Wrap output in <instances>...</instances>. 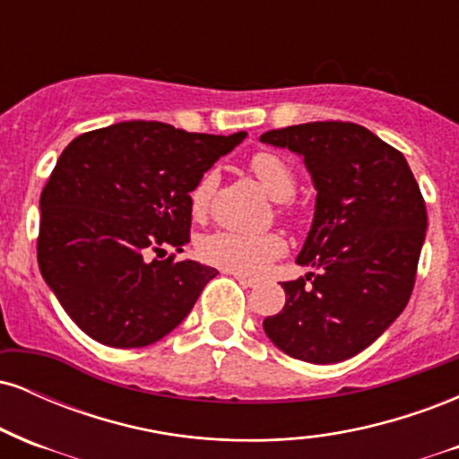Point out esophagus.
Instances as JSON below:
<instances>
[{
  "instance_id": "esophagus-1",
  "label": "esophagus",
  "mask_w": 459,
  "mask_h": 459,
  "mask_svg": "<svg viewBox=\"0 0 459 459\" xmlns=\"http://www.w3.org/2000/svg\"><path fill=\"white\" fill-rule=\"evenodd\" d=\"M233 276H235V281L244 284V287H255L256 284L255 278H247V276H244V273H233Z\"/></svg>"
}]
</instances>
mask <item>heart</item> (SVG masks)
<instances>
[{"label": "heart", "mask_w": 459, "mask_h": 459, "mask_svg": "<svg viewBox=\"0 0 459 459\" xmlns=\"http://www.w3.org/2000/svg\"><path fill=\"white\" fill-rule=\"evenodd\" d=\"M250 170L273 200H287L296 189V175L281 155L261 151L252 155ZM215 187V172H204L189 192V207L194 215L207 212ZM284 252V239L276 233L222 229L204 235L198 241V256L209 265L230 273L256 276Z\"/></svg>", "instance_id": "1"}]
</instances>
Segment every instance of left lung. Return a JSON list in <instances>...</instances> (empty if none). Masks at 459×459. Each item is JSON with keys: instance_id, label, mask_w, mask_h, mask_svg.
<instances>
[{"instance_id": "obj_1", "label": "left lung", "mask_w": 459, "mask_h": 459, "mask_svg": "<svg viewBox=\"0 0 459 459\" xmlns=\"http://www.w3.org/2000/svg\"><path fill=\"white\" fill-rule=\"evenodd\" d=\"M261 142L304 157L317 189L296 259L317 273L282 282L287 302L263 330L298 360H347L388 330L412 293L428 230L419 183L402 152L354 123L293 125Z\"/></svg>"}]
</instances>
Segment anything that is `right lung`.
Returning a JSON list of instances; mask_svg holds the SVG:
<instances>
[{
    "mask_svg": "<svg viewBox=\"0 0 459 459\" xmlns=\"http://www.w3.org/2000/svg\"><path fill=\"white\" fill-rule=\"evenodd\" d=\"M244 138L246 131L187 134L129 120L82 134L62 151L40 194L39 267L91 339L146 347L187 317L218 270L160 255L183 252L189 192Z\"/></svg>",
    "mask_w": 459,
    "mask_h": 459,
    "instance_id": "add662e5",
    "label": "right lung"
}]
</instances>
